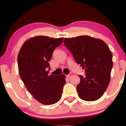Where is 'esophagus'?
Here are the masks:
<instances>
[{"label":"esophagus","mask_w":126,"mask_h":126,"mask_svg":"<svg viewBox=\"0 0 126 126\" xmlns=\"http://www.w3.org/2000/svg\"><path fill=\"white\" fill-rule=\"evenodd\" d=\"M72 76V73H69V75H66V77H68V78H69V77H70Z\"/></svg>","instance_id":"esophagus-1"}]
</instances>
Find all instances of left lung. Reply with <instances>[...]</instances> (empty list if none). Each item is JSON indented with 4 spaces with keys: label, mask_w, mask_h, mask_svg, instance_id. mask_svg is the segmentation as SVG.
I'll use <instances>...</instances> for the list:
<instances>
[{
    "label": "left lung",
    "mask_w": 126,
    "mask_h": 126,
    "mask_svg": "<svg viewBox=\"0 0 126 126\" xmlns=\"http://www.w3.org/2000/svg\"><path fill=\"white\" fill-rule=\"evenodd\" d=\"M78 64L85 69V76L79 75L76 88L80 99L92 101L100 99L109 85L113 66L111 51L104 41L88 35L63 41Z\"/></svg>",
    "instance_id": "obj_1"
}]
</instances>
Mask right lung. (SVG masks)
Returning a JSON list of instances; mask_svg holds the SVG:
<instances>
[{"label": "right lung", "mask_w": 126, "mask_h": 126, "mask_svg": "<svg viewBox=\"0 0 126 126\" xmlns=\"http://www.w3.org/2000/svg\"><path fill=\"white\" fill-rule=\"evenodd\" d=\"M63 38H53L36 36L27 40L18 56V70L25 87L34 99L45 105L57 102L61 97L65 76L49 75L53 51L62 44Z\"/></svg>", "instance_id": "1"}]
</instances>
